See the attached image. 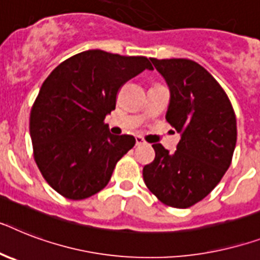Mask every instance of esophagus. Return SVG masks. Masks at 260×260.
I'll return each instance as SVG.
<instances>
[{
	"label": "esophagus",
	"instance_id": "1",
	"mask_svg": "<svg viewBox=\"0 0 260 260\" xmlns=\"http://www.w3.org/2000/svg\"><path fill=\"white\" fill-rule=\"evenodd\" d=\"M145 144V140L143 139V137L137 136L136 137V145H144Z\"/></svg>",
	"mask_w": 260,
	"mask_h": 260
}]
</instances>
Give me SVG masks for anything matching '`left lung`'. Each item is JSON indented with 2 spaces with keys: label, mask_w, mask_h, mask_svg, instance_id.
I'll return each mask as SVG.
<instances>
[{
  "label": "left lung",
  "mask_w": 260,
  "mask_h": 260,
  "mask_svg": "<svg viewBox=\"0 0 260 260\" xmlns=\"http://www.w3.org/2000/svg\"><path fill=\"white\" fill-rule=\"evenodd\" d=\"M170 88L167 121L180 134L176 151L153 144L155 160L143 168L145 185L164 204L188 208L218 185L233 160L236 117L219 82L187 58L156 60Z\"/></svg>",
  "instance_id": "8db88e82"
}]
</instances>
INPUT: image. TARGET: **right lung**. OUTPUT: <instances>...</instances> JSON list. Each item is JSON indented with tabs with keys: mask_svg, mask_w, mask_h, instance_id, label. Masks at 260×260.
Here are the masks:
<instances>
[{
	"mask_svg": "<svg viewBox=\"0 0 260 260\" xmlns=\"http://www.w3.org/2000/svg\"><path fill=\"white\" fill-rule=\"evenodd\" d=\"M145 69H153L147 57L92 49L61 62L44 81L29 129L36 164L60 195L86 199L108 184L136 140L112 135L104 119L120 86Z\"/></svg>",
	"mask_w": 260,
	"mask_h": 260,
	"instance_id": "add662e5",
	"label": "right lung"
}]
</instances>
